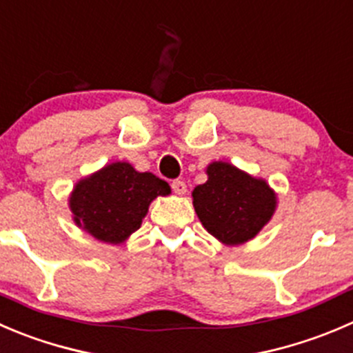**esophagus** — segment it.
<instances>
[{"label":"esophagus","instance_id":"34e87169","mask_svg":"<svg viewBox=\"0 0 353 353\" xmlns=\"http://www.w3.org/2000/svg\"><path fill=\"white\" fill-rule=\"evenodd\" d=\"M170 188H172V191L176 194L186 193V183H184V181H179V179L172 181V183H170Z\"/></svg>","mask_w":353,"mask_h":353}]
</instances>
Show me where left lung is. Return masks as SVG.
I'll return each mask as SVG.
<instances>
[{"label": "left lung", "instance_id": "8db88e82", "mask_svg": "<svg viewBox=\"0 0 353 353\" xmlns=\"http://www.w3.org/2000/svg\"><path fill=\"white\" fill-rule=\"evenodd\" d=\"M208 181L193 190V205L203 228L225 245H239L268 224L276 196L268 183L225 162L207 169Z\"/></svg>", "mask_w": 353, "mask_h": 353}]
</instances>
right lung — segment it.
<instances>
[{"label":"right lung","instance_id":"add662e5","mask_svg":"<svg viewBox=\"0 0 353 353\" xmlns=\"http://www.w3.org/2000/svg\"><path fill=\"white\" fill-rule=\"evenodd\" d=\"M169 193V184L152 172L115 162L79 181L70 210L77 225L100 241L117 245L139 229L152 200Z\"/></svg>","mask_w":353,"mask_h":353}]
</instances>
